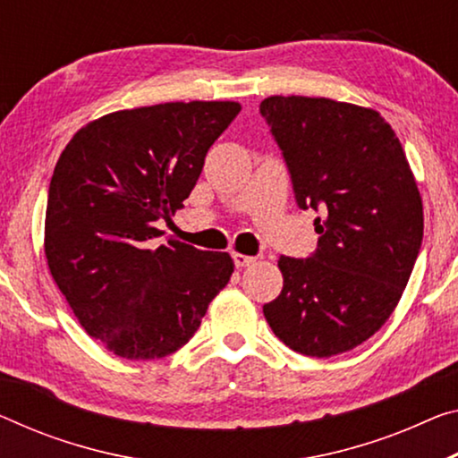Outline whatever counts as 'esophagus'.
<instances>
[{"label":"esophagus","mask_w":458,"mask_h":458,"mask_svg":"<svg viewBox=\"0 0 458 458\" xmlns=\"http://www.w3.org/2000/svg\"><path fill=\"white\" fill-rule=\"evenodd\" d=\"M231 258H233V264L237 266V268H245V266H251L253 262H256V258L253 256H243V253H231Z\"/></svg>","instance_id":"1"}]
</instances>
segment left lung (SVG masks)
<instances>
[{"label":"left lung","mask_w":458,"mask_h":458,"mask_svg":"<svg viewBox=\"0 0 458 458\" xmlns=\"http://www.w3.org/2000/svg\"><path fill=\"white\" fill-rule=\"evenodd\" d=\"M259 114L283 153L297 207L319 213L311 256L278 259L284 284L264 305L266 321L299 354H342L383 327L411 276L424 237L416 180L375 110L272 96Z\"/></svg>","instance_id":"obj_1"}]
</instances>
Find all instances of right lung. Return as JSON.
I'll list each match as a JSON object with an SVG mask.
<instances>
[{
	"mask_svg": "<svg viewBox=\"0 0 458 458\" xmlns=\"http://www.w3.org/2000/svg\"><path fill=\"white\" fill-rule=\"evenodd\" d=\"M239 110L235 102H170L112 112L77 131L55 165L48 270L81 327L116 356L174 354L229 283L227 253L156 239Z\"/></svg>",
	"mask_w": 458,
	"mask_h": 458,
	"instance_id": "right-lung-1",
	"label": "right lung"
}]
</instances>
